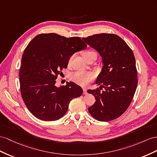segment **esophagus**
Listing matches in <instances>:
<instances>
[{
	"instance_id": "1",
	"label": "esophagus",
	"mask_w": 157,
	"mask_h": 157,
	"mask_svg": "<svg viewBox=\"0 0 157 157\" xmlns=\"http://www.w3.org/2000/svg\"><path fill=\"white\" fill-rule=\"evenodd\" d=\"M83 94L86 95L87 94V89L86 87H83Z\"/></svg>"
}]
</instances>
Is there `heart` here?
Wrapping results in <instances>:
<instances>
[{
    "mask_svg": "<svg viewBox=\"0 0 157 157\" xmlns=\"http://www.w3.org/2000/svg\"><path fill=\"white\" fill-rule=\"evenodd\" d=\"M82 56L83 58L86 60L88 58H94L95 59L97 57V54H96L95 51L92 49H89L83 51L82 52ZM72 59H73V56H71L70 58L68 59L67 64L68 65H70ZM70 78L72 81L76 83L80 84V85L85 86L86 84L89 83L92 79L94 78V75L91 73H86V72H82V71H77L75 72L73 74H71L70 76Z\"/></svg>",
    "mask_w": 157,
    "mask_h": 157,
    "instance_id": "b5f03b06",
    "label": "heart"
}]
</instances>
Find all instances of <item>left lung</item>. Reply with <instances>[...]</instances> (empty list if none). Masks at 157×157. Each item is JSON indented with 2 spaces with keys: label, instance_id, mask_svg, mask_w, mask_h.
<instances>
[{
  "label": "left lung",
  "instance_id": "8db88e82",
  "mask_svg": "<svg viewBox=\"0 0 157 157\" xmlns=\"http://www.w3.org/2000/svg\"><path fill=\"white\" fill-rule=\"evenodd\" d=\"M83 40L99 52L103 65L95 82L99 88L87 90L96 100L88 111L99 121L117 119L129 106L137 86L133 52L121 38L113 34H94Z\"/></svg>",
  "mask_w": 157,
  "mask_h": 157
}]
</instances>
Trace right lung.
Returning <instances> with one entry per match:
<instances>
[{
  "label": "right lung",
  "mask_w": 157,
  "mask_h": 157,
  "mask_svg": "<svg viewBox=\"0 0 157 157\" xmlns=\"http://www.w3.org/2000/svg\"><path fill=\"white\" fill-rule=\"evenodd\" d=\"M79 37L66 38L54 33L35 36L24 51L20 67L21 93L24 102L36 117L46 121L66 114L71 100L81 96L82 88L74 82L55 86L56 79L74 53L86 49Z\"/></svg>",
  "instance_id": "right-lung-1"
}]
</instances>
